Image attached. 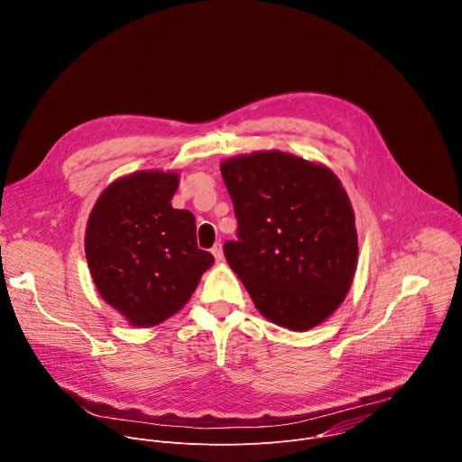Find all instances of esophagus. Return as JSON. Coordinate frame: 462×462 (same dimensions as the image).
Masks as SVG:
<instances>
[{
	"mask_svg": "<svg viewBox=\"0 0 462 462\" xmlns=\"http://www.w3.org/2000/svg\"><path fill=\"white\" fill-rule=\"evenodd\" d=\"M212 254L216 257V261H223V246L217 243L214 248H212Z\"/></svg>",
	"mask_w": 462,
	"mask_h": 462,
	"instance_id": "obj_1",
	"label": "esophagus"
}]
</instances>
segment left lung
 Listing matches in <instances>:
<instances>
[{"instance_id":"8db88e82","label":"left lung","mask_w":462,"mask_h":462,"mask_svg":"<svg viewBox=\"0 0 462 462\" xmlns=\"http://www.w3.org/2000/svg\"><path fill=\"white\" fill-rule=\"evenodd\" d=\"M221 175L237 217L225 257L269 321L303 333L346 300L358 261L355 212L321 162L269 150L230 157Z\"/></svg>"}]
</instances>
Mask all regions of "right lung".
<instances>
[{
	"label": "right lung",
	"mask_w": 462,
	"mask_h": 462,
	"mask_svg": "<svg viewBox=\"0 0 462 462\" xmlns=\"http://www.w3.org/2000/svg\"><path fill=\"white\" fill-rule=\"evenodd\" d=\"M177 171L143 170L113 180L86 228V257L102 300L134 327L179 312L214 255L197 248L195 217L175 210Z\"/></svg>",
	"instance_id": "1"
}]
</instances>
